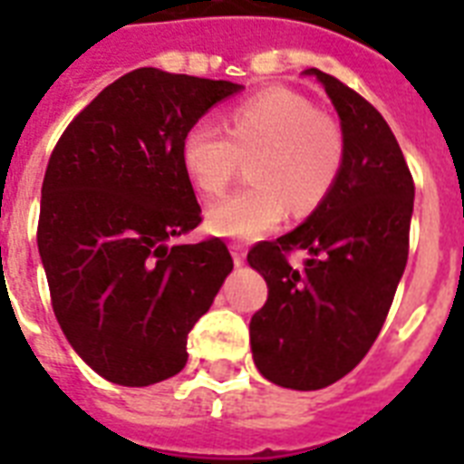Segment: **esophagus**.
Segmentation results:
<instances>
[{"label":"esophagus","instance_id":"34e87169","mask_svg":"<svg viewBox=\"0 0 464 464\" xmlns=\"http://www.w3.org/2000/svg\"><path fill=\"white\" fill-rule=\"evenodd\" d=\"M246 255H247L246 247L240 246V243H233V246H231V257H233V262H236V267H240V265L246 262Z\"/></svg>","mask_w":464,"mask_h":464}]
</instances>
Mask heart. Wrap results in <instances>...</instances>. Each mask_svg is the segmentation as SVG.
Wrapping results in <instances>:
<instances>
[{"label": "heart", "instance_id": "1", "mask_svg": "<svg viewBox=\"0 0 464 464\" xmlns=\"http://www.w3.org/2000/svg\"><path fill=\"white\" fill-rule=\"evenodd\" d=\"M226 131L199 120L180 144L182 168L204 195H221L240 160L250 159L253 188L207 209V231L218 238H260L282 224L286 209L304 217L324 202L342 173V130L296 91L267 89L233 105Z\"/></svg>", "mask_w": 464, "mask_h": 464}]
</instances>
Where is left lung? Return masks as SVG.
Wrapping results in <instances>:
<instances>
[{"instance_id":"obj_1","label":"left lung","mask_w":464,"mask_h":464,"mask_svg":"<svg viewBox=\"0 0 464 464\" xmlns=\"http://www.w3.org/2000/svg\"><path fill=\"white\" fill-rule=\"evenodd\" d=\"M315 76L339 115L344 163L334 188L304 224L260 243L247 265L267 282V304L250 320L253 361L269 382L320 390L344 378L373 346L404 275L414 182L382 115L356 91ZM304 246V270L283 253Z\"/></svg>"}]
</instances>
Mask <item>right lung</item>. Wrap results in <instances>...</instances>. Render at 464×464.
Segmentation results:
<instances>
[{
    "mask_svg": "<svg viewBox=\"0 0 464 464\" xmlns=\"http://www.w3.org/2000/svg\"><path fill=\"white\" fill-rule=\"evenodd\" d=\"M240 91L134 69L72 120L50 156L38 253L64 337L105 381L147 388L180 373L189 330L231 275L218 238L170 240L202 221L182 137Z\"/></svg>",
    "mask_w": 464,
    "mask_h": 464,
    "instance_id": "1",
    "label": "right lung"
}]
</instances>
